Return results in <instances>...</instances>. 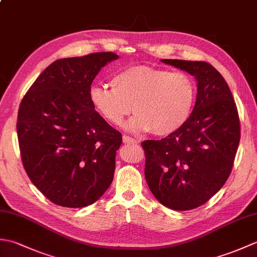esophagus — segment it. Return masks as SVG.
<instances>
[{
    "mask_svg": "<svg viewBox=\"0 0 257 257\" xmlns=\"http://www.w3.org/2000/svg\"><path fill=\"white\" fill-rule=\"evenodd\" d=\"M122 141H123V144H127V145H130V144H137V143H138L137 140L132 138V137H129V136H123V137H122Z\"/></svg>",
    "mask_w": 257,
    "mask_h": 257,
    "instance_id": "1",
    "label": "esophagus"
}]
</instances>
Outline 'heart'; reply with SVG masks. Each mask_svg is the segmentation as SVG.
Returning <instances> with one entry per match:
<instances>
[{
	"mask_svg": "<svg viewBox=\"0 0 257 257\" xmlns=\"http://www.w3.org/2000/svg\"><path fill=\"white\" fill-rule=\"evenodd\" d=\"M111 86H92L90 101L113 125L121 124L133 109L136 116L127 124L130 132L165 137L183 127L192 112L195 84L183 72L138 65L118 73Z\"/></svg>",
	"mask_w": 257,
	"mask_h": 257,
	"instance_id": "1",
	"label": "heart"
}]
</instances>
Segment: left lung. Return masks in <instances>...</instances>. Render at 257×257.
I'll return each mask as SVG.
<instances>
[{
    "mask_svg": "<svg viewBox=\"0 0 257 257\" xmlns=\"http://www.w3.org/2000/svg\"><path fill=\"white\" fill-rule=\"evenodd\" d=\"M192 75L198 94L178 132L146 140L145 177L155 198L176 211L195 209L219 191L232 171L241 138L235 101L222 75L206 62L161 59Z\"/></svg>",
    "mask_w": 257,
    "mask_h": 257,
    "instance_id": "1",
    "label": "left lung"
}]
</instances>
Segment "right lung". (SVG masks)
<instances>
[{"label": "right lung", "mask_w": 257, "mask_h": 257, "mask_svg": "<svg viewBox=\"0 0 257 257\" xmlns=\"http://www.w3.org/2000/svg\"><path fill=\"white\" fill-rule=\"evenodd\" d=\"M112 52L62 58L27 90L18 114L22 162L32 183L53 203L90 205L111 184L121 134L95 110L89 98Z\"/></svg>", "instance_id": "add662e5"}]
</instances>
